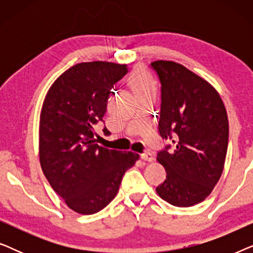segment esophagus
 Masks as SVG:
<instances>
[{
    "label": "esophagus",
    "mask_w": 253,
    "mask_h": 253,
    "mask_svg": "<svg viewBox=\"0 0 253 253\" xmlns=\"http://www.w3.org/2000/svg\"><path fill=\"white\" fill-rule=\"evenodd\" d=\"M140 158L143 159L144 161H148V162H152V161L154 160L153 154H152L151 152H148V151H147V152H144V153L140 155Z\"/></svg>",
    "instance_id": "34e87169"
}]
</instances>
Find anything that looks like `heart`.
<instances>
[{
  "label": "heart",
  "mask_w": 253,
  "mask_h": 253,
  "mask_svg": "<svg viewBox=\"0 0 253 253\" xmlns=\"http://www.w3.org/2000/svg\"><path fill=\"white\" fill-rule=\"evenodd\" d=\"M129 81L137 95L151 91V89H154L153 82H152L150 75L143 68L134 69L130 76Z\"/></svg>",
  "instance_id": "heart-1"
}]
</instances>
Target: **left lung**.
<instances>
[{
	"label": "left lung",
	"mask_w": 253,
	"mask_h": 253,
	"mask_svg": "<svg viewBox=\"0 0 253 253\" xmlns=\"http://www.w3.org/2000/svg\"><path fill=\"white\" fill-rule=\"evenodd\" d=\"M161 83L159 131L174 144L158 152L167 178L158 195L178 207L203 202L221 177L229 124L221 96L205 79L171 61L152 62Z\"/></svg>",
	"instance_id": "8db88e82"
}]
</instances>
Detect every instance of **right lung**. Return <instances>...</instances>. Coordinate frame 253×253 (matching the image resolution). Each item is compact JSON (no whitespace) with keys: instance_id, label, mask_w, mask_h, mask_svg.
<instances>
[{"instance_id":"obj_1","label":"right lung","mask_w":253,"mask_h":253,"mask_svg":"<svg viewBox=\"0 0 253 253\" xmlns=\"http://www.w3.org/2000/svg\"><path fill=\"white\" fill-rule=\"evenodd\" d=\"M127 74L126 64L84 62L63 72L48 91L40 115L41 168L54 191L75 212L94 214L115 198L124 172L139 159L133 152L96 144L94 127L110 91ZM106 136L110 134L103 127Z\"/></svg>"}]
</instances>
